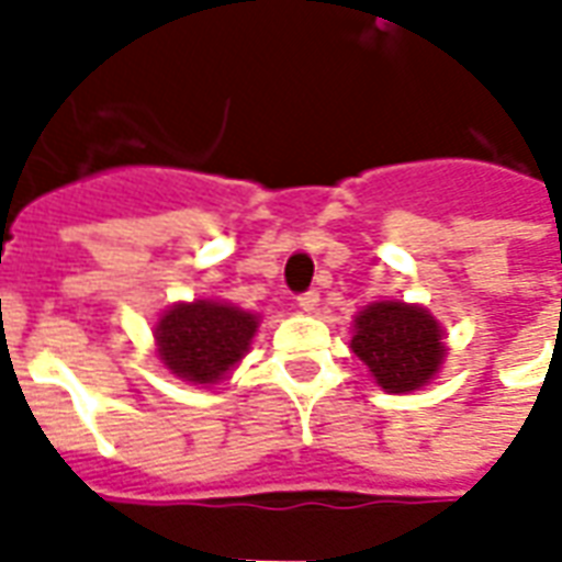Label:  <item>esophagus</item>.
I'll use <instances>...</instances> for the list:
<instances>
[{
    "mask_svg": "<svg viewBox=\"0 0 562 562\" xmlns=\"http://www.w3.org/2000/svg\"><path fill=\"white\" fill-rule=\"evenodd\" d=\"M297 306H301L304 313H316V310H318V292H316V289H310V292L297 294Z\"/></svg>",
    "mask_w": 562,
    "mask_h": 562,
    "instance_id": "obj_1",
    "label": "esophagus"
}]
</instances>
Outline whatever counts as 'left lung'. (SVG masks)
<instances>
[{"label": "left lung", "mask_w": 562, "mask_h": 562, "mask_svg": "<svg viewBox=\"0 0 562 562\" xmlns=\"http://www.w3.org/2000/svg\"><path fill=\"white\" fill-rule=\"evenodd\" d=\"M352 349L391 394L422 389L446 358L436 318L422 306L397 301L367 306L355 318Z\"/></svg>", "instance_id": "1"}]
</instances>
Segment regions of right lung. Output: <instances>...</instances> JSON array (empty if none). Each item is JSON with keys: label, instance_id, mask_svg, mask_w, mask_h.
Wrapping results in <instances>:
<instances>
[{"label": "right lung", "instance_id": "right-lung-1", "mask_svg": "<svg viewBox=\"0 0 562 562\" xmlns=\"http://www.w3.org/2000/svg\"><path fill=\"white\" fill-rule=\"evenodd\" d=\"M256 328L258 318L237 306L177 304L156 325L159 358L180 379L210 385L244 358Z\"/></svg>", "mask_w": 562, "mask_h": 562}]
</instances>
